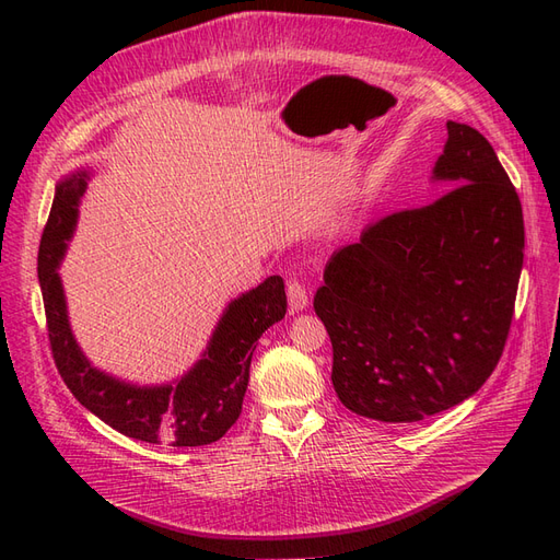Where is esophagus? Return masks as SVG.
Listing matches in <instances>:
<instances>
[{"mask_svg":"<svg viewBox=\"0 0 560 560\" xmlns=\"http://www.w3.org/2000/svg\"><path fill=\"white\" fill-rule=\"evenodd\" d=\"M287 301H290V311L292 313H299V311H306L308 308V292L306 287H303L301 282L292 280L290 284H287Z\"/></svg>","mask_w":560,"mask_h":560,"instance_id":"obj_1","label":"esophagus"}]
</instances>
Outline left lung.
Segmentation results:
<instances>
[{"label": "left lung", "mask_w": 560, "mask_h": 560, "mask_svg": "<svg viewBox=\"0 0 560 560\" xmlns=\"http://www.w3.org/2000/svg\"><path fill=\"white\" fill-rule=\"evenodd\" d=\"M432 167L446 191L336 249L315 294L334 348L331 383L352 413L416 422L493 374L523 268V210L490 142L448 121Z\"/></svg>", "instance_id": "8db88e82"}]
</instances>
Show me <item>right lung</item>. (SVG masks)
<instances>
[{
	"label": "right lung",
	"instance_id": "obj_1",
	"mask_svg": "<svg viewBox=\"0 0 560 560\" xmlns=\"http://www.w3.org/2000/svg\"><path fill=\"white\" fill-rule=\"evenodd\" d=\"M93 171H79L56 184L54 208L39 245V287L48 341L65 385L79 404L116 432L147 444L206 446L222 439L243 411L252 352L261 334L287 313L280 276L229 301L196 364L171 383L138 385L97 369L77 343L58 268L72 241L79 202Z\"/></svg>",
	"mask_w": 560,
	"mask_h": 560
}]
</instances>
